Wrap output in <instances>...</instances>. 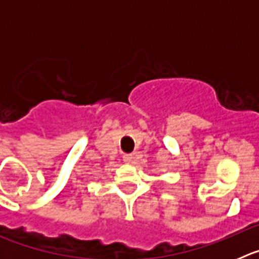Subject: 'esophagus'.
I'll return each instance as SVG.
<instances>
[{
	"label": "esophagus",
	"instance_id": "obj_1",
	"mask_svg": "<svg viewBox=\"0 0 259 259\" xmlns=\"http://www.w3.org/2000/svg\"><path fill=\"white\" fill-rule=\"evenodd\" d=\"M123 162H124V163H132V162H134V155L124 154L123 155Z\"/></svg>",
	"mask_w": 259,
	"mask_h": 259
}]
</instances>
